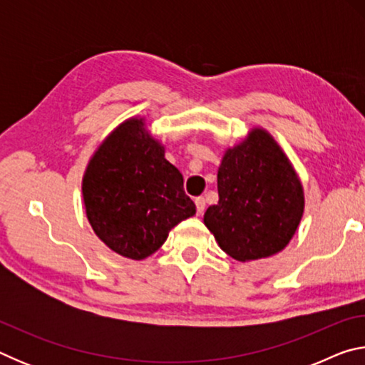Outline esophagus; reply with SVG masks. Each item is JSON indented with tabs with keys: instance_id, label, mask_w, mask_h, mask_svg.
Instances as JSON below:
<instances>
[{
	"instance_id": "1",
	"label": "esophagus",
	"mask_w": 365,
	"mask_h": 365,
	"mask_svg": "<svg viewBox=\"0 0 365 365\" xmlns=\"http://www.w3.org/2000/svg\"><path fill=\"white\" fill-rule=\"evenodd\" d=\"M195 205H196V212L197 214H202L205 212V207H206V201L205 197H195Z\"/></svg>"
}]
</instances>
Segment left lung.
Masks as SVG:
<instances>
[{
	"mask_svg": "<svg viewBox=\"0 0 365 365\" xmlns=\"http://www.w3.org/2000/svg\"><path fill=\"white\" fill-rule=\"evenodd\" d=\"M219 202L205 225L240 262L285 250L304 212V190L287 154L261 127L228 148L217 172Z\"/></svg>",
	"mask_w": 365,
	"mask_h": 365,
	"instance_id": "obj_1",
	"label": "left lung"
}]
</instances>
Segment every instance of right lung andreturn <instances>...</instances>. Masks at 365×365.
Masks as SVG:
<instances>
[{
  "instance_id": "add662e5",
  "label": "right lung",
  "mask_w": 365,
  "mask_h": 365,
  "mask_svg": "<svg viewBox=\"0 0 365 365\" xmlns=\"http://www.w3.org/2000/svg\"><path fill=\"white\" fill-rule=\"evenodd\" d=\"M164 153L143 117H130L103 140L83 174L91 228L110 251L133 261L156 252L172 228L196 214L183 175Z\"/></svg>"
}]
</instances>
